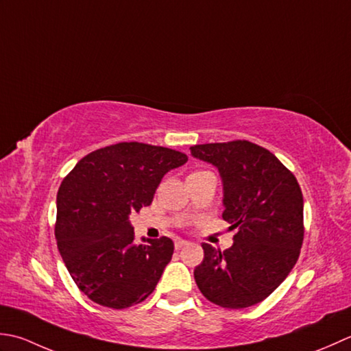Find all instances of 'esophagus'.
Masks as SVG:
<instances>
[{"label":"esophagus","mask_w":351,"mask_h":351,"mask_svg":"<svg viewBox=\"0 0 351 351\" xmlns=\"http://www.w3.org/2000/svg\"><path fill=\"white\" fill-rule=\"evenodd\" d=\"M189 242L188 241H184V239H176V250H180V248H183L184 245H188Z\"/></svg>","instance_id":"obj_1"}]
</instances>
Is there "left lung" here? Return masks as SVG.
I'll use <instances>...</instances> for the list:
<instances>
[{"label":"left lung","mask_w":351,"mask_h":351,"mask_svg":"<svg viewBox=\"0 0 351 351\" xmlns=\"http://www.w3.org/2000/svg\"><path fill=\"white\" fill-rule=\"evenodd\" d=\"M223 178V218L236 228L221 252L203 244L194 269L202 294L221 307L242 309L265 300L294 268L303 244V194L295 176L267 148L248 141L191 147Z\"/></svg>","instance_id":"8db88e82"}]
</instances>
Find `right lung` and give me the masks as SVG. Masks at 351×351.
I'll return each mask as SVG.
<instances>
[{"instance_id": "1", "label": "right lung", "mask_w": 351, "mask_h": 351, "mask_svg": "<svg viewBox=\"0 0 351 351\" xmlns=\"http://www.w3.org/2000/svg\"><path fill=\"white\" fill-rule=\"evenodd\" d=\"M188 156L141 142H119L84 156L57 192L56 239L63 262L84 295L125 309L152 294L174 253L167 236L134 244L128 221L153 202L168 171Z\"/></svg>"}]
</instances>
